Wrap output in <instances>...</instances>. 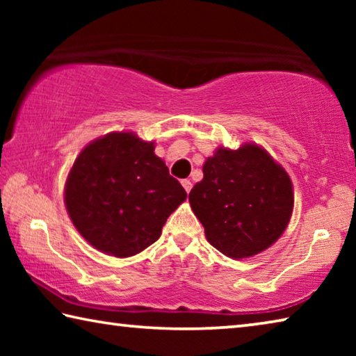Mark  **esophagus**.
<instances>
[{
  "instance_id": "1",
  "label": "esophagus",
  "mask_w": 356,
  "mask_h": 356,
  "mask_svg": "<svg viewBox=\"0 0 356 356\" xmlns=\"http://www.w3.org/2000/svg\"><path fill=\"white\" fill-rule=\"evenodd\" d=\"M182 185H184V188H185V191H186V193H190V191H191V186H193V184L190 182L188 179L182 180Z\"/></svg>"
}]
</instances>
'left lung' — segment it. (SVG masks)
<instances>
[{
  "mask_svg": "<svg viewBox=\"0 0 356 356\" xmlns=\"http://www.w3.org/2000/svg\"><path fill=\"white\" fill-rule=\"evenodd\" d=\"M202 172L188 200L210 245L242 259L267 250L281 237L292 215V182L262 147H220Z\"/></svg>",
  "mask_w": 356,
  "mask_h": 356,
  "instance_id": "8db88e82",
  "label": "left lung"
}]
</instances>
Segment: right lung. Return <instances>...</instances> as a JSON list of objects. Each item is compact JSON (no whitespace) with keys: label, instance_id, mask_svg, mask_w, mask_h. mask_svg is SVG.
Masks as SVG:
<instances>
[{"label":"right lung","instance_id":"obj_1","mask_svg":"<svg viewBox=\"0 0 356 356\" xmlns=\"http://www.w3.org/2000/svg\"><path fill=\"white\" fill-rule=\"evenodd\" d=\"M127 131H114L81 150L65 182L64 201L78 232L94 248L135 256L160 237L186 200L165 161Z\"/></svg>","mask_w":356,"mask_h":356}]
</instances>
